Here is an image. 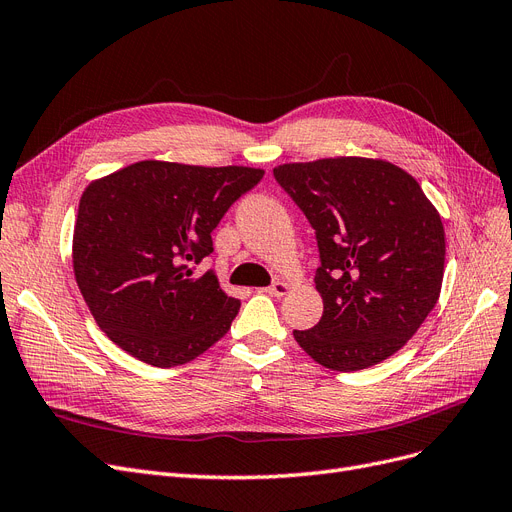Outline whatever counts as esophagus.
I'll return each mask as SVG.
<instances>
[{
    "label": "esophagus",
    "instance_id": "esophagus-1",
    "mask_svg": "<svg viewBox=\"0 0 512 512\" xmlns=\"http://www.w3.org/2000/svg\"><path fill=\"white\" fill-rule=\"evenodd\" d=\"M267 294H271V296H277V298H281V296H285L290 292V283H285V281H275L273 285H269L267 290H264Z\"/></svg>",
    "mask_w": 512,
    "mask_h": 512
}]
</instances>
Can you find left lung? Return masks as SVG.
<instances>
[{
  "instance_id": "left-lung-1",
  "label": "left lung",
  "mask_w": 512,
  "mask_h": 512,
  "mask_svg": "<svg viewBox=\"0 0 512 512\" xmlns=\"http://www.w3.org/2000/svg\"><path fill=\"white\" fill-rule=\"evenodd\" d=\"M275 180L309 218L323 315L294 330L306 355L334 372L376 365L410 340L439 300L443 222L412 174L384 159L283 163Z\"/></svg>"
}]
</instances>
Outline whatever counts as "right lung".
<instances>
[{"mask_svg": "<svg viewBox=\"0 0 512 512\" xmlns=\"http://www.w3.org/2000/svg\"><path fill=\"white\" fill-rule=\"evenodd\" d=\"M264 170L147 159L92 180L79 201L73 271L88 309L119 349L155 367L206 353L241 302L210 269L212 231Z\"/></svg>", "mask_w": 512, "mask_h": 512, "instance_id": "obj_1", "label": "right lung"}]
</instances>
